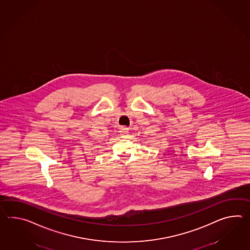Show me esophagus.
<instances>
[{
    "instance_id": "obj_1",
    "label": "esophagus",
    "mask_w": 250,
    "mask_h": 250,
    "mask_svg": "<svg viewBox=\"0 0 250 250\" xmlns=\"http://www.w3.org/2000/svg\"><path fill=\"white\" fill-rule=\"evenodd\" d=\"M120 133H121V134H122V135H126V134H127L128 133V128H121V130H120Z\"/></svg>"
}]
</instances>
